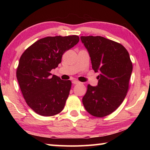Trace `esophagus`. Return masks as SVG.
Segmentation results:
<instances>
[{"instance_id": "34e87169", "label": "esophagus", "mask_w": 150, "mask_h": 150, "mask_svg": "<svg viewBox=\"0 0 150 150\" xmlns=\"http://www.w3.org/2000/svg\"><path fill=\"white\" fill-rule=\"evenodd\" d=\"M72 83H73V84H74V85H76V84H78V83H79V81H77V80H73Z\"/></svg>"}]
</instances>
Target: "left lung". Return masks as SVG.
<instances>
[{
    "label": "left lung",
    "mask_w": 150,
    "mask_h": 150,
    "mask_svg": "<svg viewBox=\"0 0 150 150\" xmlns=\"http://www.w3.org/2000/svg\"><path fill=\"white\" fill-rule=\"evenodd\" d=\"M93 69L98 73V84L88 85L82 102L88 113L103 117L118 108L128 92L132 63L122 45L101 36H81Z\"/></svg>",
    "instance_id": "1"
}]
</instances>
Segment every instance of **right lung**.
Masks as SVG:
<instances>
[{
	"label": "right lung",
	"instance_id": "1",
	"mask_svg": "<svg viewBox=\"0 0 150 150\" xmlns=\"http://www.w3.org/2000/svg\"><path fill=\"white\" fill-rule=\"evenodd\" d=\"M79 41L75 35L48 36L35 42L20 57L16 71L20 88L28 105L38 115L54 116L64 108L71 82L52 76L50 71Z\"/></svg>",
	"mask_w": 150,
	"mask_h": 150
}]
</instances>
